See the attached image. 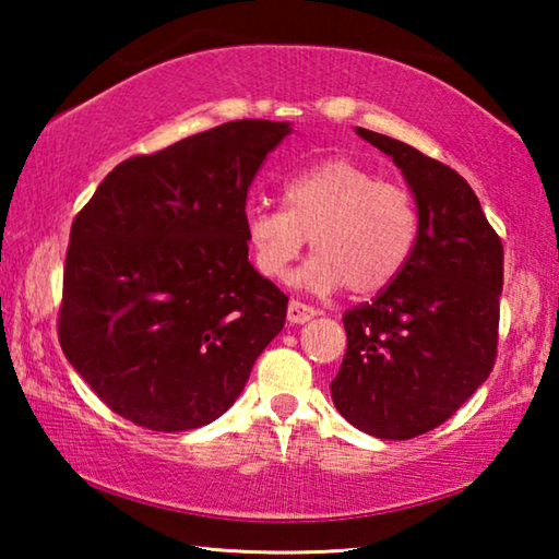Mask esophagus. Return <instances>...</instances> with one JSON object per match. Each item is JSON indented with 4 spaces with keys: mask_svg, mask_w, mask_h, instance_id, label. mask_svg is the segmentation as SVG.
<instances>
[{
    "mask_svg": "<svg viewBox=\"0 0 559 559\" xmlns=\"http://www.w3.org/2000/svg\"><path fill=\"white\" fill-rule=\"evenodd\" d=\"M316 316H318V310L313 306H306V302H300V300L288 302V320L293 325L308 323V320L316 318Z\"/></svg>",
    "mask_w": 559,
    "mask_h": 559,
    "instance_id": "34e87169",
    "label": "esophagus"
}]
</instances>
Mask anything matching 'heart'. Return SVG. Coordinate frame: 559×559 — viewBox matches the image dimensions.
Masks as SVG:
<instances>
[{"mask_svg":"<svg viewBox=\"0 0 559 559\" xmlns=\"http://www.w3.org/2000/svg\"><path fill=\"white\" fill-rule=\"evenodd\" d=\"M283 204L286 210L257 204L246 212L253 266L261 276L283 278L310 239L316 257L298 278L320 293L384 290L409 263L419 236L414 197L355 159H325L293 175Z\"/></svg>","mask_w":559,"mask_h":559,"instance_id":"obj_1","label":"heart"}]
</instances>
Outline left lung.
Returning a JSON list of instances; mask_svg holds the SVG:
<instances>
[{"label":"left lung","mask_w":559,"mask_h":559,"mask_svg":"<svg viewBox=\"0 0 559 559\" xmlns=\"http://www.w3.org/2000/svg\"><path fill=\"white\" fill-rule=\"evenodd\" d=\"M412 187V259L372 302L343 316L347 353L330 382L337 412L377 439L437 429L488 380L498 355L503 243L456 169L357 128Z\"/></svg>","instance_id":"obj_1"}]
</instances>
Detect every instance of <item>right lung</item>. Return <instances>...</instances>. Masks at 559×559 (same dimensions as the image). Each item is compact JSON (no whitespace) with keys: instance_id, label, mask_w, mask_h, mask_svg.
Instances as JSON below:
<instances>
[{"instance_id":"obj_1","label":"right lung","mask_w":559,"mask_h":559,"mask_svg":"<svg viewBox=\"0 0 559 559\" xmlns=\"http://www.w3.org/2000/svg\"><path fill=\"white\" fill-rule=\"evenodd\" d=\"M288 122L231 120L120 163L75 214L59 343L108 409L153 431L222 416L288 296L249 263L246 194Z\"/></svg>"}]
</instances>
